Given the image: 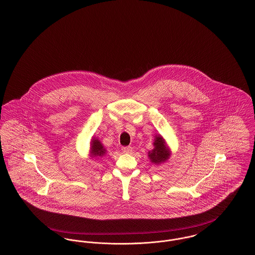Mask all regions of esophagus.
Masks as SVG:
<instances>
[{
    "label": "esophagus",
    "instance_id": "34e87169",
    "mask_svg": "<svg viewBox=\"0 0 255 255\" xmlns=\"http://www.w3.org/2000/svg\"><path fill=\"white\" fill-rule=\"evenodd\" d=\"M121 150H122L123 153H131L132 152V147H130V146H123Z\"/></svg>",
    "mask_w": 255,
    "mask_h": 255
}]
</instances>
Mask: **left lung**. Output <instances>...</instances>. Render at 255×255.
<instances>
[{"label": "left lung", "instance_id": "8db88e82", "mask_svg": "<svg viewBox=\"0 0 255 255\" xmlns=\"http://www.w3.org/2000/svg\"><path fill=\"white\" fill-rule=\"evenodd\" d=\"M154 149L148 152L151 163L155 165H159L165 162L170 156V150L166 146L165 139L162 135H155V139L153 142Z\"/></svg>", "mask_w": 255, "mask_h": 255}]
</instances>
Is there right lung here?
<instances>
[{
	"instance_id": "obj_1",
	"label": "right lung",
	"mask_w": 255,
	"mask_h": 255,
	"mask_svg": "<svg viewBox=\"0 0 255 255\" xmlns=\"http://www.w3.org/2000/svg\"><path fill=\"white\" fill-rule=\"evenodd\" d=\"M107 150L104 148L103 144L100 142L98 138L93 137L90 142V156L94 157H102L106 154Z\"/></svg>"
}]
</instances>
